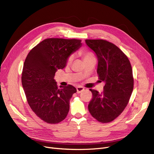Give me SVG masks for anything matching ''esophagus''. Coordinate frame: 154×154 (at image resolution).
Instances as JSON below:
<instances>
[{
	"label": "esophagus",
	"instance_id": "34e87169",
	"mask_svg": "<svg viewBox=\"0 0 154 154\" xmlns=\"http://www.w3.org/2000/svg\"><path fill=\"white\" fill-rule=\"evenodd\" d=\"M76 91H77V93L79 94L84 91V88H83L82 87H76Z\"/></svg>",
	"mask_w": 154,
	"mask_h": 154
}]
</instances>
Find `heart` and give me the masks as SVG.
Segmentation results:
<instances>
[{"label": "heart", "mask_w": 154, "mask_h": 154, "mask_svg": "<svg viewBox=\"0 0 154 154\" xmlns=\"http://www.w3.org/2000/svg\"><path fill=\"white\" fill-rule=\"evenodd\" d=\"M79 54H80L82 57L83 59L84 60H87L88 59H91V58H94V56L93 55V54L91 51H81L79 52ZM74 59V56L73 55H71L68 57L67 60V64H70V63L72 62Z\"/></svg>", "instance_id": "heart-1"}]
</instances>
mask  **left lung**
<instances>
[{"label":"left lung","instance_id":"1","mask_svg":"<svg viewBox=\"0 0 154 154\" xmlns=\"http://www.w3.org/2000/svg\"><path fill=\"white\" fill-rule=\"evenodd\" d=\"M98 60L97 72L104 82V91L90 89L93 97L88 108L91 115L102 123L119 116L128 105L133 91L134 79L130 62L119 48L103 39H86Z\"/></svg>","mask_w":154,"mask_h":154}]
</instances>
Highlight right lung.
I'll list each match as a JSON object with an SVG mask.
<instances>
[{
  "mask_svg": "<svg viewBox=\"0 0 154 154\" xmlns=\"http://www.w3.org/2000/svg\"><path fill=\"white\" fill-rule=\"evenodd\" d=\"M79 39L48 38L32 49L25 60L22 83L26 100L35 114L48 124L64 120L76 88L71 85L57 87L58 69L66 66L68 57L82 45Z\"/></svg>",
  "mask_w": 154,
  "mask_h": 154,
  "instance_id": "1",
  "label": "right lung"
}]
</instances>
